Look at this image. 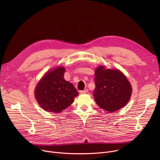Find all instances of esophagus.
<instances>
[{
  "label": "esophagus",
  "mask_w": 160,
  "mask_h": 160,
  "mask_svg": "<svg viewBox=\"0 0 160 160\" xmlns=\"http://www.w3.org/2000/svg\"><path fill=\"white\" fill-rule=\"evenodd\" d=\"M88 92V89H85L83 91H80V93L81 94H85V93H87Z\"/></svg>",
  "instance_id": "1"
}]
</instances>
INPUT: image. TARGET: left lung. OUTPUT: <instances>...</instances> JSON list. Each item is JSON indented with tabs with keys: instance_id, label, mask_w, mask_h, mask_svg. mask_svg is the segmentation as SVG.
I'll use <instances>...</instances> for the list:
<instances>
[{
	"instance_id": "left-lung-1",
	"label": "left lung",
	"mask_w": 160,
	"mask_h": 160,
	"mask_svg": "<svg viewBox=\"0 0 160 160\" xmlns=\"http://www.w3.org/2000/svg\"><path fill=\"white\" fill-rule=\"evenodd\" d=\"M94 82V100L102 109L112 112L123 108L129 101L131 85L118 69L100 66L95 70Z\"/></svg>"
}]
</instances>
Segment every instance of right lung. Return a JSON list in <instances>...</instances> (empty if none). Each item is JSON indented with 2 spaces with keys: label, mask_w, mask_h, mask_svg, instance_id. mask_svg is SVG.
<instances>
[{
  "label": "right lung",
  "mask_w": 160,
  "mask_h": 160,
  "mask_svg": "<svg viewBox=\"0 0 160 160\" xmlns=\"http://www.w3.org/2000/svg\"><path fill=\"white\" fill-rule=\"evenodd\" d=\"M65 71L62 66L52 69L37 85L35 98L46 111L59 113L70 106L78 95L73 85L64 79Z\"/></svg>",
  "instance_id": "obj_1"
}]
</instances>
